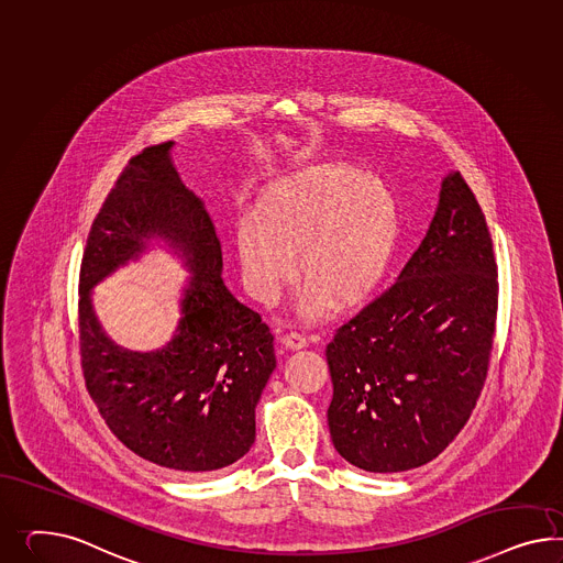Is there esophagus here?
<instances>
[{"instance_id":"esophagus-1","label":"esophagus","mask_w":563,"mask_h":563,"mask_svg":"<svg viewBox=\"0 0 563 563\" xmlns=\"http://www.w3.org/2000/svg\"><path fill=\"white\" fill-rule=\"evenodd\" d=\"M283 344L290 350L305 349V346H309V338L299 332H289V334L283 335Z\"/></svg>"}]
</instances>
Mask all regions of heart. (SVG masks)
I'll return each mask as SVG.
<instances>
[{
  "label": "heart",
  "instance_id": "b5f03b06",
  "mask_svg": "<svg viewBox=\"0 0 563 563\" xmlns=\"http://www.w3.org/2000/svg\"><path fill=\"white\" fill-rule=\"evenodd\" d=\"M399 202L377 176L344 164L316 166L274 183L238 233L243 274L262 303H273L299 271V311L330 313L334 299L361 301L396 252Z\"/></svg>",
  "mask_w": 563,
  "mask_h": 563
}]
</instances>
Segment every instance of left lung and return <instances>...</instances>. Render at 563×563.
I'll use <instances>...</instances> for the list:
<instances>
[{
  "instance_id": "1",
  "label": "left lung",
  "mask_w": 563,
  "mask_h": 563,
  "mask_svg": "<svg viewBox=\"0 0 563 563\" xmlns=\"http://www.w3.org/2000/svg\"><path fill=\"white\" fill-rule=\"evenodd\" d=\"M498 311L486 217L459 172L396 283L325 349L335 451L365 472L416 470L467 424L484 389Z\"/></svg>"
}]
</instances>
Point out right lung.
I'll list each match as a JSON object with an SVG mask.
<instances>
[{"label": "right lung", "instance_id": "1", "mask_svg": "<svg viewBox=\"0 0 563 563\" xmlns=\"http://www.w3.org/2000/svg\"><path fill=\"white\" fill-rule=\"evenodd\" d=\"M172 145L131 157L93 219L79 271V350L86 387L112 434L145 461L195 475L250 451L276 356L271 328L221 278L213 221L180 180ZM152 236L180 249L194 278L175 338L164 350L133 353L103 334L89 290Z\"/></svg>", "mask_w": 563, "mask_h": 563}]
</instances>
